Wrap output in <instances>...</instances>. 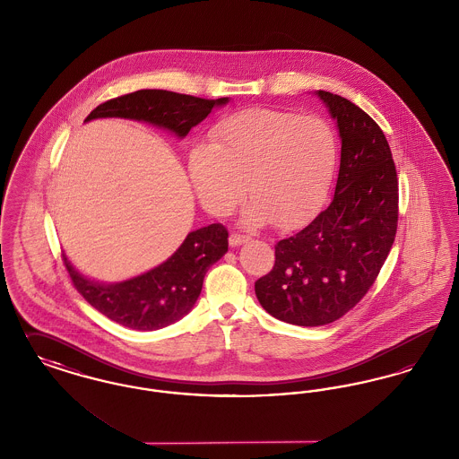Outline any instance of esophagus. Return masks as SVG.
Instances as JSON below:
<instances>
[{"instance_id":"esophagus-1","label":"esophagus","mask_w":459,"mask_h":459,"mask_svg":"<svg viewBox=\"0 0 459 459\" xmlns=\"http://www.w3.org/2000/svg\"><path fill=\"white\" fill-rule=\"evenodd\" d=\"M249 240V236H244V234H239V232H234V234H230V238H229V242H230V246H240V244H244V242H247Z\"/></svg>"}]
</instances>
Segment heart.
<instances>
[{
	"label": "heart",
	"mask_w": 459,
	"mask_h": 459,
	"mask_svg": "<svg viewBox=\"0 0 459 459\" xmlns=\"http://www.w3.org/2000/svg\"><path fill=\"white\" fill-rule=\"evenodd\" d=\"M339 156L327 122L282 109H242L219 120L210 146L189 154V177L206 210L227 215L253 195L246 225L275 221L294 229L311 219L327 196Z\"/></svg>",
	"instance_id": "heart-1"
}]
</instances>
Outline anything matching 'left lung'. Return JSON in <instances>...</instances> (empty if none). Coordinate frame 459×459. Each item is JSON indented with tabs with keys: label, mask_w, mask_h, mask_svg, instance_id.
Instances as JSON below:
<instances>
[{
	"label": "left lung",
	"mask_w": 459,
	"mask_h": 459,
	"mask_svg": "<svg viewBox=\"0 0 459 459\" xmlns=\"http://www.w3.org/2000/svg\"><path fill=\"white\" fill-rule=\"evenodd\" d=\"M342 141L335 195L301 232L275 244L273 268L255 282L260 305L301 327L327 325L358 305L397 230V172L378 124L350 100L316 92Z\"/></svg>",
	"instance_id": "left-lung-1"
}]
</instances>
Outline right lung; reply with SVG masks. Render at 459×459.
<instances>
[{
	"instance_id": "right-lung-1",
	"label": "right lung",
	"mask_w": 459,
	"mask_h": 459,
	"mask_svg": "<svg viewBox=\"0 0 459 459\" xmlns=\"http://www.w3.org/2000/svg\"><path fill=\"white\" fill-rule=\"evenodd\" d=\"M229 98L203 100L163 89H141L108 100L86 118L143 120L186 137L215 107ZM229 249V232L221 223L189 232L174 255L153 270L118 284H100L81 275L64 256V264L79 294L109 320L132 330H158L180 320L196 303L208 268Z\"/></svg>"
}]
</instances>
